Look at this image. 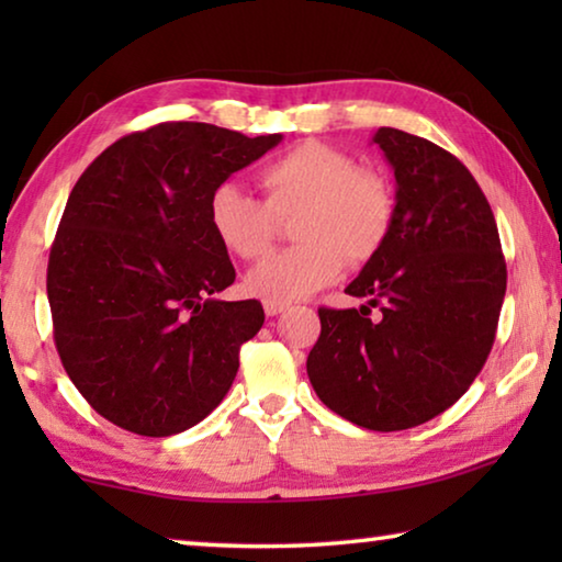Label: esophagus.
<instances>
[{"instance_id": "esophagus-1", "label": "esophagus", "mask_w": 562, "mask_h": 562, "mask_svg": "<svg viewBox=\"0 0 562 562\" xmlns=\"http://www.w3.org/2000/svg\"><path fill=\"white\" fill-rule=\"evenodd\" d=\"M288 310V302H278V300H265V315L268 317H278L280 312Z\"/></svg>"}]
</instances>
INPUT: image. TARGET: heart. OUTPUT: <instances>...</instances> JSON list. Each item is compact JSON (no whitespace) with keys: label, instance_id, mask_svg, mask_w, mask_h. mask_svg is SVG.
<instances>
[{"label":"heart","instance_id":"b5f03b06","mask_svg":"<svg viewBox=\"0 0 562 562\" xmlns=\"http://www.w3.org/2000/svg\"><path fill=\"white\" fill-rule=\"evenodd\" d=\"M265 201L235 183L217 186L207 201V221L227 252L258 260L272 247L278 217H294L300 245L272 255L245 278L262 300L292 302L335 282L345 260L364 265L392 235L396 198L376 170L359 168L337 146L304 140L260 170Z\"/></svg>","mask_w":562,"mask_h":562}]
</instances>
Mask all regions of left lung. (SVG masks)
Listing matches in <instances>:
<instances>
[{"label":"left lung","mask_w":562,"mask_h":562,"mask_svg":"<svg viewBox=\"0 0 562 562\" xmlns=\"http://www.w3.org/2000/svg\"><path fill=\"white\" fill-rule=\"evenodd\" d=\"M396 178V217L345 292L359 310L319 307L307 374L322 404L369 431L412 429L453 406L486 364L506 297L491 205L459 158L379 128ZM379 306L383 317H368Z\"/></svg>","instance_id":"1"}]
</instances>
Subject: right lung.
<instances>
[{
    "label": "right lung",
    "instance_id": "obj_1",
    "mask_svg": "<svg viewBox=\"0 0 562 562\" xmlns=\"http://www.w3.org/2000/svg\"><path fill=\"white\" fill-rule=\"evenodd\" d=\"M280 140L168 121L119 138L76 180L46 294L66 374L111 424L173 436L233 386L265 312L258 300L215 297L235 268L207 201Z\"/></svg>",
    "mask_w": 562,
    "mask_h": 562
}]
</instances>
